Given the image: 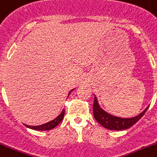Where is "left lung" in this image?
I'll list each match as a JSON object with an SVG mask.
<instances>
[{"instance_id":"left-lung-1","label":"left lung","mask_w":157,"mask_h":157,"mask_svg":"<svg viewBox=\"0 0 157 157\" xmlns=\"http://www.w3.org/2000/svg\"><path fill=\"white\" fill-rule=\"evenodd\" d=\"M148 108L144 112H142L140 115L136 116L132 118H121L112 116L103 109H101L98 104L97 97H95L94 102H93V116L95 119L99 124L105 127V128L110 130H124L131 128L132 126L135 124L138 121L144 116L146 113Z\"/></svg>"}]
</instances>
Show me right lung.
Returning a JSON list of instances; mask_svg holds the SVG:
<instances>
[{
    "instance_id": "right-lung-1",
    "label": "right lung",
    "mask_w": 157,
    "mask_h": 157,
    "mask_svg": "<svg viewBox=\"0 0 157 157\" xmlns=\"http://www.w3.org/2000/svg\"><path fill=\"white\" fill-rule=\"evenodd\" d=\"M71 92H69L70 93ZM64 109H63V111L61 112L60 115L58 117L55 118L52 121H49L48 123L44 124H41V125H38V126H30V125H26L28 128H32V129L34 130H37V131H47V130H50L54 128L57 126L62 121L63 118H64Z\"/></svg>"
}]
</instances>
